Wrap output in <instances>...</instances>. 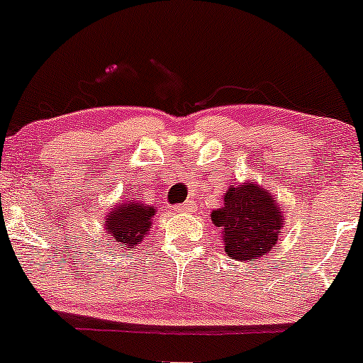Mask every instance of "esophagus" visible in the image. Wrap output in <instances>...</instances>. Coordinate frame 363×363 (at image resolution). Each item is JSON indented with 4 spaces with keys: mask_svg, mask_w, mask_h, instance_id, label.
<instances>
[{
    "mask_svg": "<svg viewBox=\"0 0 363 363\" xmlns=\"http://www.w3.org/2000/svg\"><path fill=\"white\" fill-rule=\"evenodd\" d=\"M191 208H193V203L186 201V203H181V205H175L172 208V212L174 213H184V212H189Z\"/></svg>",
    "mask_w": 363,
    "mask_h": 363,
    "instance_id": "obj_1",
    "label": "esophagus"
}]
</instances>
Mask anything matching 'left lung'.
Wrapping results in <instances>:
<instances>
[{"label":"left lung","instance_id":"8db88e82","mask_svg":"<svg viewBox=\"0 0 363 363\" xmlns=\"http://www.w3.org/2000/svg\"><path fill=\"white\" fill-rule=\"evenodd\" d=\"M210 217L220 229L224 253L238 262H257L272 252L281 241L286 222L277 198L250 181L229 186L224 193V206L212 210Z\"/></svg>","mask_w":363,"mask_h":363}]
</instances>
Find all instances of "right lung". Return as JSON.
Listing matches in <instances>:
<instances>
[{"mask_svg": "<svg viewBox=\"0 0 363 363\" xmlns=\"http://www.w3.org/2000/svg\"><path fill=\"white\" fill-rule=\"evenodd\" d=\"M157 208L139 201V198H129L113 205L105 215V230L111 242H118L125 250L134 248L150 233Z\"/></svg>", "mask_w": 363, "mask_h": 363, "instance_id": "obj_1", "label": "right lung"}]
</instances>
